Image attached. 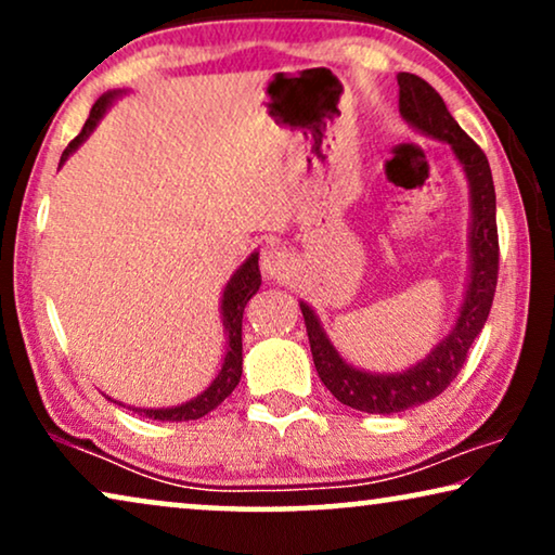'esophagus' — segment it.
<instances>
[{
  "mask_svg": "<svg viewBox=\"0 0 555 555\" xmlns=\"http://www.w3.org/2000/svg\"><path fill=\"white\" fill-rule=\"evenodd\" d=\"M260 268L264 272V278L270 280H280L287 272V268H291V260H287V255L283 253V249L270 245L262 249V257H260Z\"/></svg>",
  "mask_w": 555,
  "mask_h": 555,
  "instance_id": "esophagus-1",
  "label": "esophagus"
}]
</instances>
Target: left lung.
<instances>
[{
    "label": "left lung",
    "mask_w": 555,
    "mask_h": 555,
    "mask_svg": "<svg viewBox=\"0 0 555 555\" xmlns=\"http://www.w3.org/2000/svg\"><path fill=\"white\" fill-rule=\"evenodd\" d=\"M399 111L409 124L420 128L427 135L447 141L465 166L469 189H473V278L465 295V306L457 318V325L431 351L422 363L404 374L376 376L359 371L340 359L331 340L321 331V323L306 302H300L302 318H306L310 353L318 376L340 404L359 409L366 414H393L404 412L409 406L424 404L435 399L457 378L460 369L465 366L467 351L473 348L477 333L488 321L492 298L498 285V219H495V184H492L490 164L485 151L469 139L450 116L442 95L422 80L420 75L399 73Z\"/></svg>",
    "instance_id": "1"
}]
</instances>
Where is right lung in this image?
I'll return each instance as SVG.
<instances>
[{"instance_id": "1", "label": "right lung", "mask_w": 555, "mask_h": 555, "mask_svg": "<svg viewBox=\"0 0 555 555\" xmlns=\"http://www.w3.org/2000/svg\"><path fill=\"white\" fill-rule=\"evenodd\" d=\"M113 95L116 93H105L103 98H98L93 111H90V116L86 120V126H82V131L75 135V139L70 141V146L63 151V162L67 158V154H73V151L88 139V133L93 131L98 118H101L103 111L108 108ZM260 283H262L260 264H257V255H253L237 272H234V278L224 287L222 315H224L227 333H230V346H227L222 371H219L209 389L181 406L133 409V412L149 416V420H158V422H189V420H199V416L209 414L211 409H217L227 397H230V393L234 391V386L240 384V376H242V313H245V306L249 302V298L260 291Z\"/></svg>"}]
</instances>
